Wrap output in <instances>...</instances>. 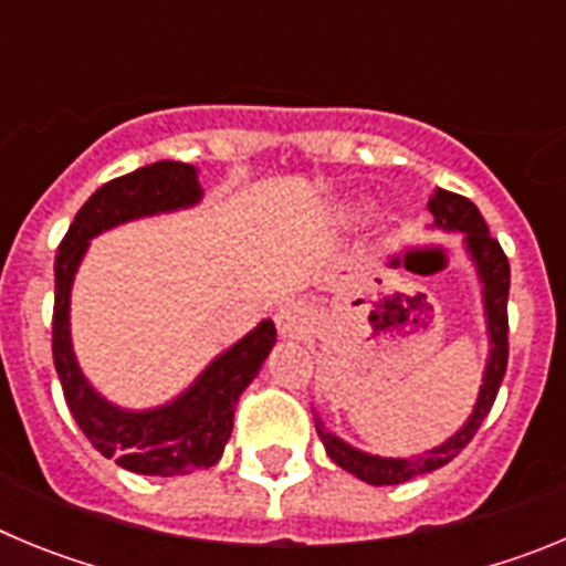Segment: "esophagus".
Wrapping results in <instances>:
<instances>
[{
	"mask_svg": "<svg viewBox=\"0 0 566 566\" xmlns=\"http://www.w3.org/2000/svg\"><path fill=\"white\" fill-rule=\"evenodd\" d=\"M277 332L289 339H297L308 332V312L297 303H286V306H280L277 312Z\"/></svg>",
	"mask_w": 566,
	"mask_h": 566,
	"instance_id": "esophagus-1",
	"label": "esophagus"
}]
</instances>
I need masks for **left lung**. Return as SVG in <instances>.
<instances>
[{
	"instance_id": "1",
	"label": "left lung",
	"mask_w": 566,
	"mask_h": 566,
	"mask_svg": "<svg viewBox=\"0 0 566 566\" xmlns=\"http://www.w3.org/2000/svg\"><path fill=\"white\" fill-rule=\"evenodd\" d=\"M428 209H431L433 214V227L444 229V232L464 234V247H468L470 258L476 263L484 294V317H488L490 357L488 368H484L482 391H479L476 408H473L468 422H464L448 442H442L439 448H433V451H424L422 457H371V453L357 451V448H352V444L343 442L339 437H334L332 431H326V424L319 422V419H314L319 439L326 444V453L334 459V464H339V468L354 473V476L363 479V482L379 484V488H382V484H402L413 476L431 473V470H439L442 464L451 462L453 457H459V451H462L464 444L476 437V431L482 428L484 417H488L493 402H496L504 371H507V254L502 252L496 238H490L488 223H484L476 203L462 198V195L448 192V189H433Z\"/></svg>"
}]
</instances>
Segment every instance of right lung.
Listing matches in <instances>:
<instances>
[{
  "mask_svg": "<svg viewBox=\"0 0 566 566\" xmlns=\"http://www.w3.org/2000/svg\"><path fill=\"white\" fill-rule=\"evenodd\" d=\"M201 184L192 164L158 161L113 178L90 195L70 223L56 254V306H53V365L62 379L67 408L84 437L102 457L142 476H184L212 468L221 459L238 397L258 377L272 352L274 323L263 319L254 332L214 357L207 371L181 397L153 411H124L107 402L84 379L70 343V289L90 247V238L118 223L201 201Z\"/></svg>",
  "mask_w": 566,
  "mask_h": 566,
  "instance_id": "right-lung-1",
  "label": "right lung"
}]
</instances>
